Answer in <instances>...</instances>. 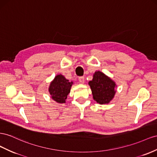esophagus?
I'll return each instance as SVG.
<instances>
[{
    "mask_svg": "<svg viewBox=\"0 0 157 157\" xmlns=\"http://www.w3.org/2000/svg\"><path fill=\"white\" fill-rule=\"evenodd\" d=\"M78 80L80 83H84V77H80L78 78Z\"/></svg>",
    "mask_w": 157,
    "mask_h": 157,
    "instance_id": "obj_1",
    "label": "esophagus"
}]
</instances>
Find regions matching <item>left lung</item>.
<instances>
[{
  "mask_svg": "<svg viewBox=\"0 0 157 157\" xmlns=\"http://www.w3.org/2000/svg\"><path fill=\"white\" fill-rule=\"evenodd\" d=\"M88 84L92 90L93 98L100 104H108L116 93L115 82L100 71L96 72Z\"/></svg>",
  "mask_w": 157,
  "mask_h": 157,
  "instance_id": "left-lung-1",
  "label": "left lung"
}]
</instances>
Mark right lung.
Returning <instances> with one entry per match:
<instances>
[{
	"label": "right lung",
	"instance_id": "right-lung-1",
	"mask_svg": "<svg viewBox=\"0 0 157 157\" xmlns=\"http://www.w3.org/2000/svg\"><path fill=\"white\" fill-rule=\"evenodd\" d=\"M73 83L66 79L64 76L57 75L51 82L49 88V92L52 99L58 103H65Z\"/></svg>",
	"mask_w": 157,
	"mask_h": 157
}]
</instances>
